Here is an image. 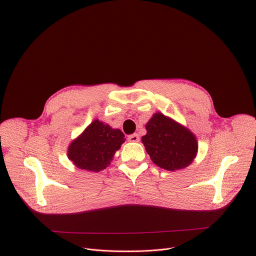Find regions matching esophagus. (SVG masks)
Listing matches in <instances>:
<instances>
[{"instance_id": "34e87169", "label": "esophagus", "mask_w": 256, "mask_h": 256, "mask_svg": "<svg viewBox=\"0 0 256 256\" xmlns=\"http://www.w3.org/2000/svg\"><path fill=\"white\" fill-rule=\"evenodd\" d=\"M128 140H130V142H140V136H138V134H130V136H128Z\"/></svg>"}]
</instances>
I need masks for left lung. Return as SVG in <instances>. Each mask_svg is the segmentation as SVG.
<instances>
[{
  "instance_id": "left-lung-1",
  "label": "left lung",
  "mask_w": 256,
  "mask_h": 256,
  "mask_svg": "<svg viewBox=\"0 0 256 256\" xmlns=\"http://www.w3.org/2000/svg\"><path fill=\"white\" fill-rule=\"evenodd\" d=\"M146 130L142 142L153 163L160 168L184 169L196 159L198 150L196 136L171 118L156 112L146 124Z\"/></svg>"
}]
</instances>
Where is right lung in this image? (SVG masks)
Returning <instances> with one entry per match:
<instances>
[{
    "instance_id": "right-lung-1",
    "label": "right lung",
    "mask_w": 256,
    "mask_h": 256,
    "mask_svg": "<svg viewBox=\"0 0 256 256\" xmlns=\"http://www.w3.org/2000/svg\"><path fill=\"white\" fill-rule=\"evenodd\" d=\"M124 140L120 130L95 120L70 144L68 158L79 169L99 172L110 164Z\"/></svg>"
}]
</instances>
